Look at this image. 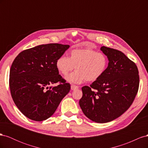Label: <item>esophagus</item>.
I'll list each match as a JSON object with an SVG mask.
<instances>
[{
  "label": "esophagus",
  "instance_id": "obj_1",
  "mask_svg": "<svg viewBox=\"0 0 148 148\" xmlns=\"http://www.w3.org/2000/svg\"><path fill=\"white\" fill-rule=\"evenodd\" d=\"M79 87L78 86H76V85H74V84H72L71 86V90H76V89H77Z\"/></svg>",
  "mask_w": 148,
  "mask_h": 148
}]
</instances>
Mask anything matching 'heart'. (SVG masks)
I'll return each instance as SVG.
<instances>
[{
  "label": "heart",
  "instance_id": "1",
  "mask_svg": "<svg viewBox=\"0 0 148 148\" xmlns=\"http://www.w3.org/2000/svg\"><path fill=\"white\" fill-rule=\"evenodd\" d=\"M108 59L102 52L91 49H75L69 57L65 55L58 57L56 66L58 71L64 77L75 67L76 70L66 78L70 83L80 84L87 80L95 82L104 75L108 66Z\"/></svg>",
  "mask_w": 148,
  "mask_h": 148
}]
</instances>
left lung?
<instances>
[{
    "instance_id": "obj_1",
    "label": "left lung",
    "mask_w": 148,
    "mask_h": 148,
    "mask_svg": "<svg viewBox=\"0 0 148 148\" xmlns=\"http://www.w3.org/2000/svg\"><path fill=\"white\" fill-rule=\"evenodd\" d=\"M109 64L105 73L90 86L82 87L79 106L93 122L107 123L127 111L138 91L140 77L137 66L123 52L102 46Z\"/></svg>"
}]
</instances>
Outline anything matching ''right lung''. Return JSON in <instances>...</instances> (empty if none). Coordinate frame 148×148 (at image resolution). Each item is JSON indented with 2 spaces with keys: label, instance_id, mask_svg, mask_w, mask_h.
I'll return each mask as SVG.
<instances>
[{
  "label": "right lung",
  "instance_id": "right-lung-1",
  "mask_svg": "<svg viewBox=\"0 0 148 148\" xmlns=\"http://www.w3.org/2000/svg\"><path fill=\"white\" fill-rule=\"evenodd\" d=\"M69 45L47 44L21 52L10 70L9 86L12 99L21 112L37 122L53 114L70 84L59 75L56 62ZM59 82L54 87L52 84Z\"/></svg>",
  "mask_w": 148,
  "mask_h": 148
}]
</instances>
